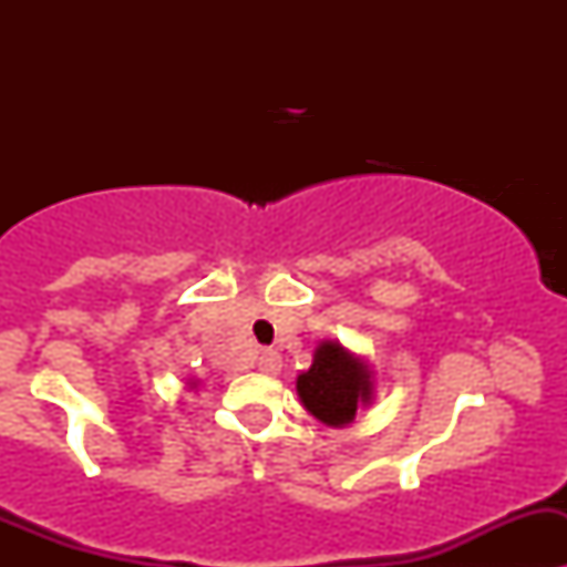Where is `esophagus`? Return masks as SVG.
<instances>
[{
    "label": "esophagus",
    "mask_w": 567,
    "mask_h": 567,
    "mask_svg": "<svg viewBox=\"0 0 567 567\" xmlns=\"http://www.w3.org/2000/svg\"><path fill=\"white\" fill-rule=\"evenodd\" d=\"M257 368H260V373H279V368H282V359H279L277 351H262L260 359H257Z\"/></svg>",
    "instance_id": "1"
}]
</instances>
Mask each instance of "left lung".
<instances>
[{"label": "left lung", "mask_w": 567, "mask_h": 567, "mask_svg": "<svg viewBox=\"0 0 567 567\" xmlns=\"http://www.w3.org/2000/svg\"><path fill=\"white\" fill-rule=\"evenodd\" d=\"M296 392L312 416L331 427L353 422L357 409L373 403V373L340 342H320L307 373L296 379Z\"/></svg>", "instance_id": "1"}]
</instances>
